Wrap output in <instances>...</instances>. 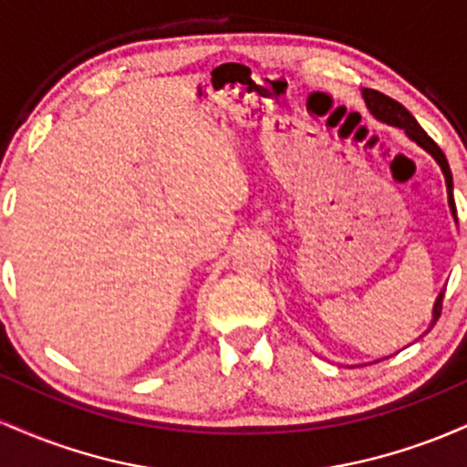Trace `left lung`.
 <instances>
[{
    "mask_svg": "<svg viewBox=\"0 0 467 467\" xmlns=\"http://www.w3.org/2000/svg\"><path fill=\"white\" fill-rule=\"evenodd\" d=\"M362 96H364V100H367V107L371 109V114L378 118V120L389 122V125H395V127H401V130L406 131V136H409L410 140H415L417 144H420V147L426 149V151L437 160L439 166H441L443 175H446L450 208H452V215L457 217V206H454V197H452V173H450L446 155H443L441 149L437 147V142L432 140V138L421 130L420 122H417L415 118L410 116V111L406 109V107L401 103H398V100L390 99V96L378 92V89H364ZM441 307H443V294H439L435 309H432V325H435L439 320V316H441Z\"/></svg>",
    "mask_w": 467,
    "mask_h": 467,
    "instance_id": "1",
    "label": "left lung"
}]
</instances>
